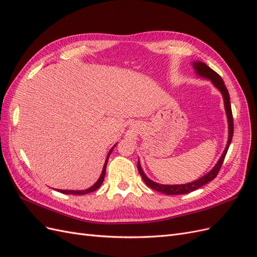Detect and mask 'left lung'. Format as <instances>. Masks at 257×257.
Here are the masks:
<instances>
[{
    "instance_id": "8db88e82",
    "label": "left lung",
    "mask_w": 257,
    "mask_h": 257,
    "mask_svg": "<svg viewBox=\"0 0 257 257\" xmlns=\"http://www.w3.org/2000/svg\"><path fill=\"white\" fill-rule=\"evenodd\" d=\"M193 66H194V68H195L197 75H199L201 77H205V78L211 80L212 83L214 84V87L216 89H219L220 92L222 93L223 98H224L225 110H226L227 120H228V131H229L228 132V142H227L226 148H225V150L222 154L221 159L219 160V162L216 163V165L211 170H210V172L207 175L199 178L198 180L192 181V182L186 183V184L165 185V184H160V183L154 182V181L150 180V179L145 175V173L143 172V169L141 167V163H139V161H138V163H137L138 172H139V174H141L145 183L148 186H149V188L155 190L157 192H161L163 194H166V195H180V194H188L190 192H193V191H195V190L201 188V186L207 184L208 182L212 181L220 172V169H221L222 164L224 162V159H225V157H226V153H227V150L229 148V145L231 143L232 134H234V120H232V112H231V107H230L229 94H228L226 85L224 84V81L221 78V76L217 73H215L212 68H210L208 65L203 63V62H194Z\"/></svg>"
}]
</instances>
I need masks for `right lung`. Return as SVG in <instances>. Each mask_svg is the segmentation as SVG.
<instances>
[{"label":"right lung","instance_id":"1","mask_svg":"<svg viewBox=\"0 0 257 257\" xmlns=\"http://www.w3.org/2000/svg\"><path fill=\"white\" fill-rule=\"evenodd\" d=\"M115 147V145L111 148V150L109 151V153H108L107 155V159L105 161V164H104V167H103V172L102 174H100V177L98 178V180L96 181V183L94 185H92L91 188L87 189V190H83V191H71V190H58L60 193H63V194H73V195H83V194H88V193H91V192H94L96 191L100 185H102L103 181H104V178H105V173H106V166H107V162H108V159H109V155L111 154L113 148Z\"/></svg>","mask_w":257,"mask_h":257}]
</instances>
